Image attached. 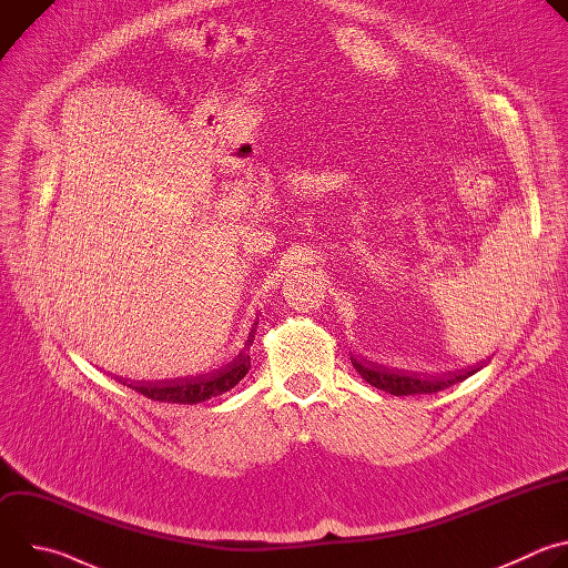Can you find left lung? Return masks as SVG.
Here are the masks:
<instances>
[{
  "mask_svg": "<svg viewBox=\"0 0 568 568\" xmlns=\"http://www.w3.org/2000/svg\"><path fill=\"white\" fill-rule=\"evenodd\" d=\"M355 371L362 375V379H366L371 386L390 393V395H423V393H438L445 390L463 379H467L469 375H474L478 368H469V371H456V373H447L445 377H427V375H416V373H404V371H390V368H382L364 362H353Z\"/></svg>",
  "mask_w": 568,
  "mask_h": 568,
  "instance_id": "obj_1",
  "label": "left lung"
}]
</instances>
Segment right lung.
<instances>
[{"instance_id": "1", "label": "right lung", "mask_w": 568, "mask_h": 568, "mask_svg": "<svg viewBox=\"0 0 568 568\" xmlns=\"http://www.w3.org/2000/svg\"><path fill=\"white\" fill-rule=\"evenodd\" d=\"M258 326V323H256ZM250 342V339H247ZM252 368L250 355L245 351H240L235 355V359L231 364H226V368L211 373L209 377H200V379H186V382H178V384H128L130 388H134L136 393L156 399V402H173V404H197V402H206L215 395H222L226 390H231L242 377H245Z\"/></svg>"}]
</instances>
